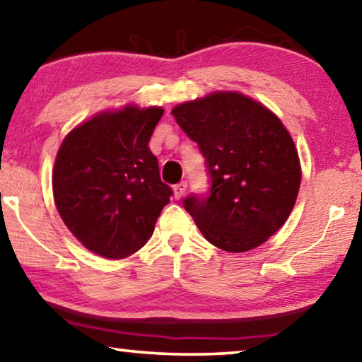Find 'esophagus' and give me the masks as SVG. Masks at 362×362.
Instances as JSON below:
<instances>
[{"instance_id": "obj_1", "label": "esophagus", "mask_w": 362, "mask_h": 362, "mask_svg": "<svg viewBox=\"0 0 362 362\" xmlns=\"http://www.w3.org/2000/svg\"><path fill=\"white\" fill-rule=\"evenodd\" d=\"M187 182H179L177 185H174V195L175 198H182L183 195H185L187 192Z\"/></svg>"}]
</instances>
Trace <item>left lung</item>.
Wrapping results in <instances>:
<instances>
[{"label": "left lung", "mask_w": 362, "mask_h": 362, "mask_svg": "<svg viewBox=\"0 0 362 362\" xmlns=\"http://www.w3.org/2000/svg\"><path fill=\"white\" fill-rule=\"evenodd\" d=\"M172 115L198 144L211 188L183 208L204 239L226 252L262 245L286 223L300 187L298 149L281 120L233 90L179 104Z\"/></svg>", "instance_id": "left-lung-1"}]
</instances>
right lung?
I'll return each instance as SVG.
<instances>
[{
	"label": "right lung",
	"mask_w": 362,
	"mask_h": 362,
	"mask_svg": "<svg viewBox=\"0 0 362 362\" xmlns=\"http://www.w3.org/2000/svg\"><path fill=\"white\" fill-rule=\"evenodd\" d=\"M160 107L105 110L66 134L53 165V198L86 249L120 260L154 233L172 188L160 180L149 139Z\"/></svg>",
	"instance_id": "right-lung-1"
}]
</instances>
